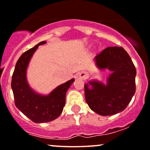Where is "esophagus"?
Returning <instances> with one entry per match:
<instances>
[{"mask_svg": "<svg viewBox=\"0 0 150 150\" xmlns=\"http://www.w3.org/2000/svg\"><path fill=\"white\" fill-rule=\"evenodd\" d=\"M79 77L81 79H86L88 77V73L86 71H82L79 73Z\"/></svg>", "mask_w": 150, "mask_h": 150, "instance_id": "34e87169", "label": "esophagus"}]
</instances>
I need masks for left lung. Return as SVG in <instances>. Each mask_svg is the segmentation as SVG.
Segmentation results:
<instances>
[{"mask_svg": "<svg viewBox=\"0 0 150 150\" xmlns=\"http://www.w3.org/2000/svg\"><path fill=\"white\" fill-rule=\"evenodd\" d=\"M100 70L108 69L112 73L107 84L97 80L85 84V97L90 108L101 116H111L124 111L136 91L137 70L128 53L123 47H109L95 57Z\"/></svg>", "mask_w": 150, "mask_h": 150, "instance_id": "obj_1", "label": "left lung"}]
</instances>
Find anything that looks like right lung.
I'll use <instances>...</instances> for the list:
<instances>
[{"label": "right lung", "mask_w": 150, "mask_h": 150, "mask_svg": "<svg viewBox=\"0 0 150 150\" xmlns=\"http://www.w3.org/2000/svg\"><path fill=\"white\" fill-rule=\"evenodd\" d=\"M45 44L46 41L39 42L23 53L12 75L11 88L16 106L34 123L49 122L59 117L65 105L66 93L75 80L72 78L57 86L47 96L38 94L29 87L26 80L29 61L38 47Z\"/></svg>", "instance_id": "add662e5"}]
</instances>
